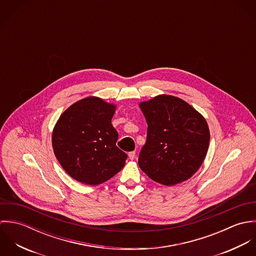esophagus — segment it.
Masks as SVG:
<instances>
[{
  "label": "esophagus",
  "mask_w": 256,
  "mask_h": 256,
  "mask_svg": "<svg viewBox=\"0 0 256 256\" xmlns=\"http://www.w3.org/2000/svg\"><path fill=\"white\" fill-rule=\"evenodd\" d=\"M128 156H129V158H130V160H134L135 156H136V152H135V150L130 152L128 154Z\"/></svg>",
  "instance_id": "34e87169"
}]
</instances>
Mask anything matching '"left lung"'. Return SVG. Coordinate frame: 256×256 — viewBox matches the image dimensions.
<instances>
[{
	"label": "left lung",
	"instance_id": "left-lung-1",
	"mask_svg": "<svg viewBox=\"0 0 256 256\" xmlns=\"http://www.w3.org/2000/svg\"><path fill=\"white\" fill-rule=\"evenodd\" d=\"M148 124L138 164L156 182L176 185L190 178L208 152L206 119L176 96L160 94L139 104Z\"/></svg>",
	"mask_w": 256,
	"mask_h": 256
}]
</instances>
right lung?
<instances>
[{
	"instance_id": "obj_1",
	"label": "right lung",
	"mask_w": 256,
	"mask_h": 256,
	"mask_svg": "<svg viewBox=\"0 0 256 256\" xmlns=\"http://www.w3.org/2000/svg\"><path fill=\"white\" fill-rule=\"evenodd\" d=\"M116 106L96 96L74 102L58 119L52 133L54 154L65 172L78 182H106L125 166L127 154L116 146L111 124Z\"/></svg>"
}]
</instances>
